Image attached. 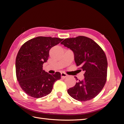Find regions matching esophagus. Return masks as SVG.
I'll return each mask as SVG.
<instances>
[{"instance_id": "obj_1", "label": "esophagus", "mask_w": 124, "mask_h": 124, "mask_svg": "<svg viewBox=\"0 0 124 124\" xmlns=\"http://www.w3.org/2000/svg\"><path fill=\"white\" fill-rule=\"evenodd\" d=\"M61 78H65V77H67L68 75L66 74V73H61Z\"/></svg>"}]
</instances>
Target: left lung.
Returning <instances> with one entry per match:
<instances>
[{
  "label": "left lung",
  "mask_w": 124,
  "mask_h": 124,
  "mask_svg": "<svg viewBox=\"0 0 124 124\" xmlns=\"http://www.w3.org/2000/svg\"><path fill=\"white\" fill-rule=\"evenodd\" d=\"M74 53L76 65L84 71V79L78 80L75 86L68 89V93L79 101L94 98L106 84L108 62L106 54L98 44L85 36L66 38L61 43Z\"/></svg>",
  "instance_id": "8db88e82"
}]
</instances>
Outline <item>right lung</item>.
<instances>
[{
  "instance_id": "obj_1",
  "label": "right lung",
  "mask_w": 124,
  "mask_h": 124,
  "mask_svg": "<svg viewBox=\"0 0 124 124\" xmlns=\"http://www.w3.org/2000/svg\"><path fill=\"white\" fill-rule=\"evenodd\" d=\"M63 39L39 36L27 41L16 58V75L21 87L29 96L40 98L51 93L55 81L61 79L59 72L51 75L43 70L49 50Z\"/></svg>"
}]
</instances>
